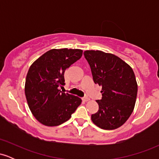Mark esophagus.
I'll return each instance as SVG.
<instances>
[{
    "instance_id": "obj_1",
    "label": "esophagus",
    "mask_w": 159,
    "mask_h": 159,
    "mask_svg": "<svg viewBox=\"0 0 159 159\" xmlns=\"http://www.w3.org/2000/svg\"><path fill=\"white\" fill-rule=\"evenodd\" d=\"M82 99H83L84 102H87V101H89V100H90V98L87 97V96H85V97H84L83 98H82Z\"/></svg>"
}]
</instances>
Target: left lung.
Here are the masks:
<instances>
[{
    "instance_id": "8db88e82",
    "label": "left lung",
    "mask_w": 159,
    "mask_h": 159,
    "mask_svg": "<svg viewBox=\"0 0 159 159\" xmlns=\"http://www.w3.org/2000/svg\"><path fill=\"white\" fill-rule=\"evenodd\" d=\"M95 84L102 86V97L96 100L98 111L91 115L95 125L112 130L123 125L134 110L138 93L130 66L117 56L101 51H85Z\"/></svg>"
}]
</instances>
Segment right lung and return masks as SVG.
Masks as SVG:
<instances>
[{
  "label": "right lung",
  "instance_id": "right-lung-1",
  "mask_svg": "<svg viewBox=\"0 0 159 159\" xmlns=\"http://www.w3.org/2000/svg\"><path fill=\"white\" fill-rule=\"evenodd\" d=\"M81 49H52L30 66L25 81V92L33 115L47 126H57L72 116L81 99L63 93L64 72L81 57Z\"/></svg>",
  "mask_w": 159,
  "mask_h": 159
}]
</instances>
